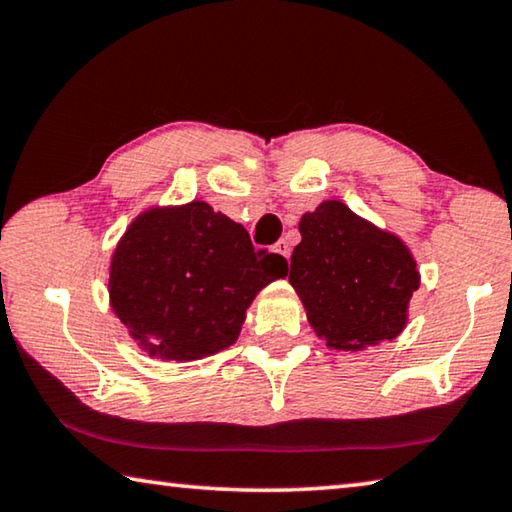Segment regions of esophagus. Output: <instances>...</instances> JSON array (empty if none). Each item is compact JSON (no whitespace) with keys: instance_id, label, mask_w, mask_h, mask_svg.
<instances>
[{"instance_id":"1","label":"esophagus","mask_w":512,"mask_h":512,"mask_svg":"<svg viewBox=\"0 0 512 512\" xmlns=\"http://www.w3.org/2000/svg\"><path fill=\"white\" fill-rule=\"evenodd\" d=\"M273 250H275V253H278V255L285 257V259H289V243H287L285 239H280L278 243H275Z\"/></svg>"}]
</instances>
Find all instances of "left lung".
<instances>
[{
  "label": "left lung",
  "mask_w": 512,
  "mask_h": 512,
  "mask_svg": "<svg viewBox=\"0 0 512 512\" xmlns=\"http://www.w3.org/2000/svg\"><path fill=\"white\" fill-rule=\"evenodd\" d=\"M298 230L303 239L291 255L289 282L326 346L364 351L399 337L419 289L408 246L339 200L303 214Z\"/></svg>",
  "instance_id": "left-lung-1"
}]
</instances>
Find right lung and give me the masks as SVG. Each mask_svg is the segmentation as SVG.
<instances>
[{
	"instance_id": "right-lung-1",
	"label": "right lung",
	"mask_w": 512,
	"mask_h": 512,
	"mask_svg": "<svg viewBox=\"0 0 512 512\" xmlns=\"http://www.w3.org/2000/svg\"><path fill=\"white\" fill-rule=\"evenodd\" d=\"M285 275V257L193 200L134 218L113 250L109 300L145 353L191 362L237 342L253 298Z\"/></svg>"
}]
</instances>
